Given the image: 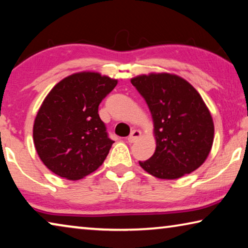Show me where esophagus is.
<instances>
[{
	"mask_svg": "<svg viewBox=\"0 0 248 248\" xmlns=\"http://www.w3.org/2000/svg\"><path fill=\"white\" fill-rule=\"evenodd\" d=\"M140 135H142V132L139 131V129H134V131H132L131 134H129V136L127 137L128 143L136 142V140L140 137Z\"/></svg>",
	"mask_w": 248,
	"mask_h": 248,
	"instance_id": "esophagus-1",
	"label": "esophagus"
}]
</instances>
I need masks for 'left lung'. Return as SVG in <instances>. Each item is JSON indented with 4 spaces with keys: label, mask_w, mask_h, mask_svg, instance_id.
<instances>
[{
    "label": "left lung",
    "mask_w": 248,
    "mask_h": 248,
    "mask_svg": "<svg viewBox=\"0 0 248 248\" xmlns=\"http://www.w3.org/2000/svg\"><path fill=\"white\" fill-rule=\"evenodd\" d=\"M145 100L154 124L153 156L140 162L148 174L176 180L206 161L214 140V122L200 93L181 76L150 73L131 78Z\"/></svg>",
    "instance_id": "1"
}]
</instances>
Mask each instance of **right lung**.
Masks as SVG:
<instances>
[{
    "instance_id": "right-lung-1",
    "label": "right lung",
    "mask_w": 248,
    "mask_h": 248,
    "mask_svg": "<svg viewBox=\"0 0 248 248\" xmlns=\"http://www.w3.org/2000/svg\"><path fill=\"white\" fill-rule=\"evenodd\" d=\"M117 79L78 72L60 81L44 98L33 125L41 161L61 177L78 181L93 173L114 143L98 115V105Z\"/></svg>"
}]
</instances>
